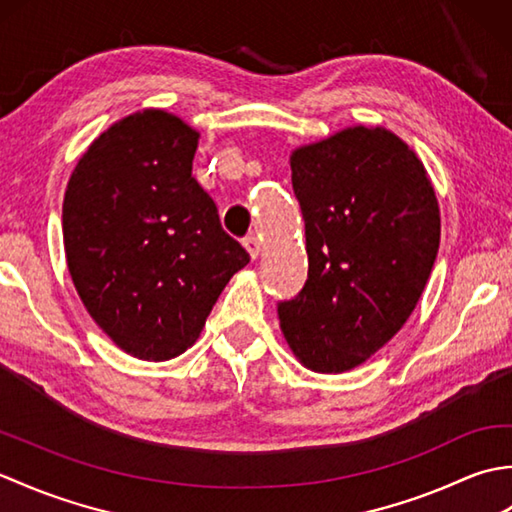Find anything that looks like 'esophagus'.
Returning <instances> with one entry per match:
<instances>
[{"instance_id":"esophagus-1","label":"esophagus","mask_w":512,"mask_h":512,"mask_svg":"<svg viewBox=\"0 0 512 512\" xmlns=\"http://www.w3.org/2000/svg\"><path fill=\"white\" fill-rule=\"evenodd\" d=\"M244 246H246V250H248V255L253 257V259H257L259 253H262V244H259L257 235H248V237L244 239Z\"/></svg>"}]
</instances>
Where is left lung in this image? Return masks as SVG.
Segmentation results:
<instances>
[{
	"mask_svg": "<svg viewBox=\"0 0 512 512\" xmlns=\"http://www.w3.org/2000/svg\"><path fill=\"white\" fill-rule=\"evenodd\" d=\"M306 222L308 279L279 301L292 354L341 374L391 341L416 308L440 246L433 184L407 143L383 127H347L292 151Z\"/></svg>",
	"mask_w": 512,
	"mask_h": 512,
	"instance_id": "left-lung-1",
	"label": "left lung"
}]
</instances>
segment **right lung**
Segmentation results:
<instances>
[{
    "mask_svg": "<svg viewBox=\"0 0 512 512\" xmlns=\"http://www.w3.org/2000/svg\"><path fill=\"white\" fill-rule=\"evenodd\" d=\"M198 138L178 116L136 112L94 140L65 189L74 288L99 328L143 361L191 347L250 259L191 176Z\"/></svg>",
    "mask_w": 512,
    "mask_h": 512,
    "instance_id": "obj_1",
    "label": "right lung"
}]
</instances>
